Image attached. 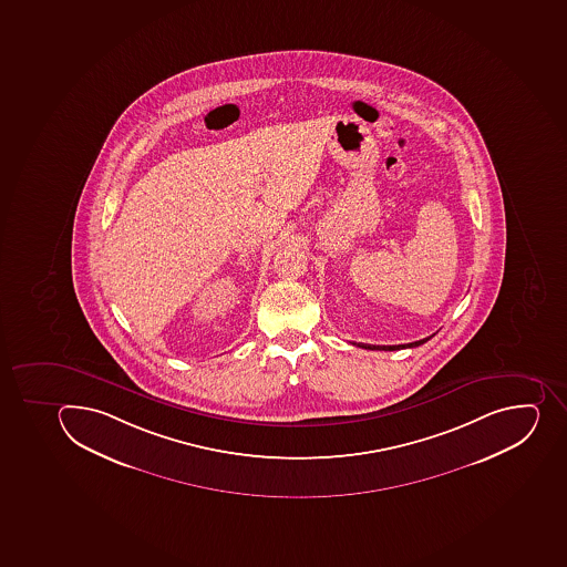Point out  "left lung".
Instances as JSON below:
<instances>
[{
  "label": "left lung",
  "mask_w": 567,
  "mask_h": 567,
  "mask_svg": "<svg viewBox=\"0 0 567 567\" xmlns=\"http://www.w3.org/2000/svg\"><path fill=\"white\" fill-rule=\"evenodd\" d=\"M430 338H432V336H430ZM430 338H424V340H419V341H414V343H406V346H389V347H375V346H361L363 347V349H369V350H399V349H404V347H406V349H412V347H419V346H423V343H426V341L430 340Z\"/></svg>",
  "instance_id": "8db88e82"
}]
</instances>
